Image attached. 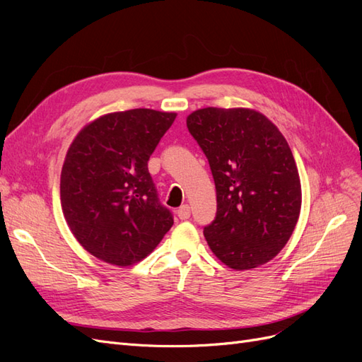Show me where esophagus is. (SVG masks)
Returning a JSON list of instances; mask_svg holds the SVG:
<instances>
[{
    "label": "esophagus",
    "mask_w": 362,
    "mask_h": 362,
    "mask_svg": "<svg viewBox=\"0 0 362 362\" xmlns=\"http://www.w3.org/2000/svg\"><path fill=\"white\" fill-rule=\"evenodd\" d=\"M177 216L181 218V221H187V218L190 217V206L187 204L180 206L177 210Z\"/></svg>",
    "instance_id": "esophagus-1"
}]
</instances>
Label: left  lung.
<instances>
[{"label": "left lung", "mask_w": 362, "mask_h": 362, "mask_svg": "<svg viewBox=\"0 0 362 362\" xmlns=\"http://www.w3.org/2000/svg\"><path fill=\"white\" fill-rule=\"evenodd\" d=\"M187 128L210 163L217 213L204 228L213 254L234 270L275 258L298 223V166L275 124L250 108L206 107Z\"/></svg>", "instance_id": "1"}]
</instances>
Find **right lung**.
<instances>
[{
  "label": "right lung",
  "mask_w": 362,
  "mask_h": 362,
  "mask_svg": "<svg viewBox=\"0 0 362 362\" xmlns=\"http://www.w3.org/2000/svg\"><path fill=\"white\" fill-rule=\"evenodd\" d=\"M175 117L151 108L108 113L71 144L60 177L62 210L78 243L98 259L133 266L172 228L148 161Z\"/></svg>",
  "instance_id": "obj_1"
}]
</instances>
